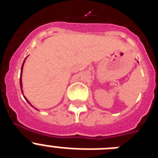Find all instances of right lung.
Wrapping results in <instances>:
<instances>
[{"mask_svg":"<svg viewBox=\"0 0 158 158\" xmlns=\"http://www.w3.org/2000/svg\"><path fill=\"white\" fill-rule=\"evenodd\" d=\"M24 62H25V60H24V61H23V65H22V67H21V73H20V78H19V84H20V88H21V89H22V79H21V75H22V70H23V64H24ZM21 91H22V90H21ZM22 93H23V91H22ZM23 97H24V96H23ZM24 98H25V97H24ZM25 100H27V101L29 103V101L27 100V99L25 98ZM29 104H30V103H29ZM31 106H32V105H31Z\"/></svg>","mask_w":158,"mask_h":158,"instance_id":"obj_1","label":"right lung"}]
</instances>
